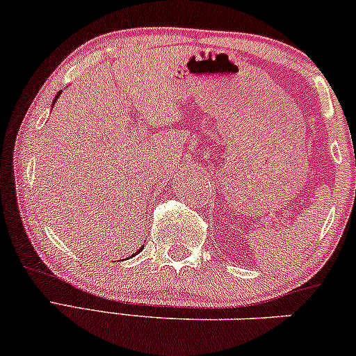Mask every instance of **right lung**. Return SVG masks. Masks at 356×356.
I'll return each mask as SVG.
<instances>
[{
    "instance_id": "1",
    "label": "right lung",
    "mask_w": 356,
    "mask_h": 356,
    "mask_svg": "<svg viewBox=\"0 0 356 356\" xmlns=\"http://www.w3.org/2000/svg\"><path fill=\"white\" fill-rule=\"evenodd\" d=\"M60 93H62V91H58V93H57V96H55V99H54V104H55V101H57L58 99V96H60ZM140 250H142V248H140ZM140 250H138V252H140ZM138 252H136V255H137V253ZM134 257V255H132ZM127 258H131V257H127Z\"/></svg>"
}]
</instances>
